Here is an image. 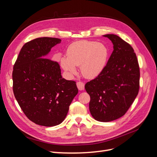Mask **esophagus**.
Returning <instances> with one entry per match:
<instances>
[{
	"instance_id": "esophagus-1",
	"label": "esophagus",
	"mask_w": 157,
	"mask_h": 157,
	"mask_svg": "<svg viewBox=\"0 0 157 157\" xmlns=\"http://www.w3.org/2000/svg\"><path fill=\"white\" fill-rule=\"evenodd\" d=\"M77 86L79 90H83L84 89V84L82 82H77Z\"/></svg>"
}]
</instances>
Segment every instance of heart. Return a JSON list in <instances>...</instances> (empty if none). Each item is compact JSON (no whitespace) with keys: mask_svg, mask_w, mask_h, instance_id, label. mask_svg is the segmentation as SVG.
I'll list each match as a JSON object with an SVG mask.
<instances>
[{"mask_svg":"<svg viewBox=\"0 0 157 157\" xmlns=\"http://www.w3.org/2000/svg\"><path fill=\"white\" fill-rule=\"evenodd\" d=\"M66 58L61 59V65L70 75L77 73L75 67H80L84 77L92 78L97 77L105 67L108 49L102 43L96 41L79 40L69 46Z\"/></svg>","mask_w":157,"mask_h":157,"instance_id":"1","label":"heart"}]
</instances>
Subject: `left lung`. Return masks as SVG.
I'll use <instances>...</instances> for the list:
<instances>
[{
    "label": "left lung",
    "mask_w": 157,
    "mask_h": 157,
    "mask_svg": "<svg viewBox=\"0 0 157 157\" xmlns=\"http://www.w3.org/2000/svg\"><path fill=\"white\" fill-rule=\"evenodd\" d=\"M113 44L107 65L85 84L90 96L89 109L94 119L110 122L127 112L140 90V67L134 49L118 36L104 35Z\"/></svg>",
    "instance_id": "1"
}]
</instances>
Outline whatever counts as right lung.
<instances>
[{
    "mask_svg": "<svg viewBox=\"0 0 157 157\" xmlns=\"http://www.w3.org/2000/svg\"><path fill=\"white\" fill-rule=\"evenodd\" d=\"M60 42L51 37L27 42L13 65L14 96L26 117L40 126L61 124L78 92L76 82L61 77L59 63L45 58Z\"/></svg>",
    "mask_w": 157,
    "mask_h": 157,
    "instance_id": "obj_1",
    "label": "right lung"
}]
</instances>
